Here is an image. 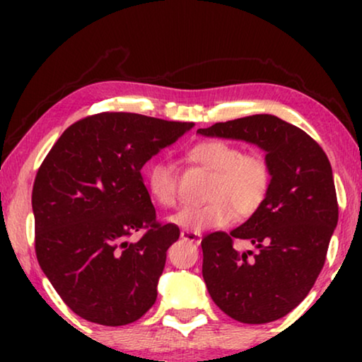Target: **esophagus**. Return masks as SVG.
<instances>
[{"label":"esophagus","mask_w":362,"mask_h":362,"mask_svg":"<svg viewBox=\"0 0 362 362\" xmlns=\"http://www.w3.org/2000/svg\"><path fill=\"white\" fill-rule=\"evenodd\" d=\"M181 239L191 242V244H196V245L201 244V234H197V232L181 230Z\"/></svg>","instance_id":"obj_1"}]
</instances>
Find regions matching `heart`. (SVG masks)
Instances as JSON below:
<instances>
[{
    "label": "heart",
    "mask_w": 362,
    "mask_h": 362,
    "mask_svg": "<svg viewBox=\"0 0 362 362\" xmlns=\"http://www.w3.org/2000/svg\"><path fill=\"white\" fill-rule=\"evenodd\" d=\"M187 158L212 173L204 206H187L170 217V222L189 232L229 226L235 216L249 217L269 194L272 171L260 153H242L234 143L204 140L187 150ZM145 182L153 201L173 207L177 201V175L166 160L146 166Z\"/></svg>",
    "instance_id": "1"
}]
</instances>
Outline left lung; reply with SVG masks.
<instances>
[{
    "mask_svg": "<svg viewBox=\"0 0 362 362\" xmlns=\"http://www.w3.org/2000/svg\"><path fill=\"white\" fill-rule=\"evenodd\" d=\"M199 135L242 140L265 151L272 182L264 204L244 224L201 242L202 276L214 303L240 323H270L310 293L338 224L328 156L310 135L275 115H250L199 128ZM256 245L239 255L231 244Z\"/></svg>",
    "mask_w": 362,
    "mask_h": 362,
    "instance_id": "obj_1",
    "label": "left lung"
}]
</instances>
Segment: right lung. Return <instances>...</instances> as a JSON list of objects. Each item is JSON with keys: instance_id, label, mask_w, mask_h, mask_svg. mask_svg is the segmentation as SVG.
<instances>
[{"instance_id": "right-lung-1", "label": "right lung", "mask_w": 362, "mask_h": 362, "mask_svg": "<svg viewBox=\"0 0 362 362\" xmlns=\"http://www.w3.org/2000/svg\"><path fill=\"white\" fill-rule=\"evenodd\" d=\"M194 123L103 112L67 128L33 187L37 262L69 308L103 326L140 320L155 305L166 250L141 168ZM143 231L140 241L127 237Z\"/></svg>"}]
</instances>
